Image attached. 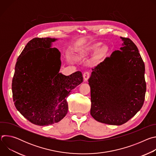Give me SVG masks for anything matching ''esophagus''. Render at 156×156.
Segmentation results:
<instances>
[{"label": "esophagus", "mask_w": 156, "mask_h": 156, "mask_svg": "<svg viewBox=\"0 0 156 156\" xmlns=\"http://www.w3.org/2000/svg\"><path fill=\"white\" fill-rule=\"evenodd\" d=\"M90 72H86L83 73V78H84V81H87V80L89 79V78H90Z\"/></svg>", "instance_id": "1"}]
</instances>
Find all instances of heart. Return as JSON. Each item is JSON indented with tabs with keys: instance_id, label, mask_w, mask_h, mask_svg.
<instances>
[{
	"instance_id": "heart-1",
	"label": "heart",
	"mask_w": 156,
	"mask_h": 156,
	"mask_svg": "<svg viewBox=\"0 0 156 156\" xmlns=\"http://www.w3.org/2000/svg\"><path fill=\"white\" fill-rule=\"evenodd\" d=\"M99 44H93V46H91L90 47H88V48H86L81 49L78 52V56L80 57H81V58H83V57L88 55L89 54H90V53H91L92 52L96 51L99 48ZM104 52H105V49H102L101 51V53H103Z\"/></svg>"
}]
</instances>
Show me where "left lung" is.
<instances>
[{
	"instance_id": "left-lung-1",
	"label": "left lung",
	"mask_w": 156,
	"mask_h": 156,
	"mask_svg": "<svg viewBox=\"0 0 156 156\" xmlns=\"http://www.w3.org/2000/svg\"><path fill=\"white\" fill-rule=\"evenodd\" d=\"M92 69L89 78L91 87V115L98 122L121 125L141 108L146 84L145 66L138 48L130 39Z\"/></svg>"
}]
</instances>
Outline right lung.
<instances>
[{"label":"right lung","mask_w":156,"mask_h":156,"mask_svg":"<svg viewBox=\"0 0 156 156\" xmlns=\"http://www.w3.org/2000/svg\"><path fill=\"white\" fill-rule=\"evenodd\" d=\"M57 39L36 37L17 59L12 80L16 108L32 123L47 126L60 122L68 112L67 98L83 81L81 72L59 73L60 52L52 48Z\"/></svg>","instance_id":"1"}]
</instances>
